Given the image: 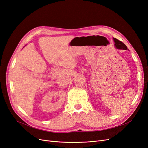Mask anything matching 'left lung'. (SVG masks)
I'll return each instance as SVG.
<instances>
[{"mask_svg":"<svg viewBox=\"0 0 148 148\" xmlns=\"http://www.w3.org/2000/svg\"><path fill=\"white\" fill-rule=\"evenodd\" d=\"M114 41L115 42V47L118 49H123V50H127V47L122 42L119 41L117 39L113 38Z\"/></svg>","mask_w":148,"mask_h":148,"instance_id":"1","label":"left lung"}]
</instances>
